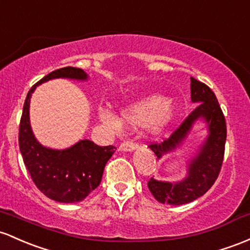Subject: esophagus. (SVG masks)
Returning a JSON list of instances; mask_svg holds the SVG:
<instances>
[{"instance_id": "esophagus-1", "label": "esophagus", "mask_w": 250, "mask_h": 250, "mask_svg": "<svg viewBox=\"0 0 250 250\" xmlns=\"http://www.w3.org/2000/svg\"><path fill=\"white\" fill-rule=\"evenodd\" d=\"M135 148H138V144L134 141H125L120 145V150H122V152H129Z\"/></svg>"}]
</instances>
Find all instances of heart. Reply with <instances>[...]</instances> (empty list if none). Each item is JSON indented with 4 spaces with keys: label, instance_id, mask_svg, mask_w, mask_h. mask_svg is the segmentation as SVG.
I'll use <instances>...</instances> for the list:
<instances>
[{
    "label": "heart",
    "instance_id": "obj_1",
    "mask_svg": "<svg viewBox=\"0 0 250 250\" xmlns=\"http://www.w3.org/2000/svg\"><path fill=\"white\" fill-rule=\"evenodd\" d=\"M101 121L110 125L114 129H119L120 123L115 115L108 110L98 112ZM121 122L125 125L138 127V125H149L153 130H161L166 127L172 117V110L168 105H165V101L161 97H149L139 102L131 103L125 106L120 112Z\"/></svg>",
    "mask_w": 250,
    "mask_h": 250
}]
</instances>
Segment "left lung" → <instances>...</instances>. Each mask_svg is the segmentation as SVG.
<instances>
[{
    "mask_svg": "<svg viewBox=\"0 0 250 250\" xmlns=\"http://www.w3.org/2000/svg\"><path fill=\"white\" fill-rule=\"evenodd\" d=\"M191 100L197 103L196 109L183 121L182 125L163 142H152L149 148L158 159L171 152L183 142L198 119L208 123L209 136L198 155L188 164V175L180 183H165L150 178L148 188L154 198L163 204L182 205L202 197L210 190L218 178L223 164L227 140V123L223 111L207 84L191 77Z\"/></svg>",
    "mask_w": 250,
    "mask_h": 250,
    "instance_id": "1",
    "label": "left lung"
}]
</instances>
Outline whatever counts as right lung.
Here are the masks:
<instances>
[{"label":"right lung","instance_id":"add662e5","mask_svg":"<svg viewBox=\"0 0 250 250\" xmlns=\"http://www.w3.org/2000/svg\"><path fill=\"white\" fill-rule=\"evenodd\" d=\"M87 78L82 68L62 67L48 73L31 87L23 104L19 128V146L23 163L35 186L48 198L60 203H76L95 190L102 180L105 164L114 154V146H98L90 140H82L64 150L41 146L29 125V101L37 85L49 79Z\"/></svg>","mask_w":250,"mask_h":250}]
</instances>
